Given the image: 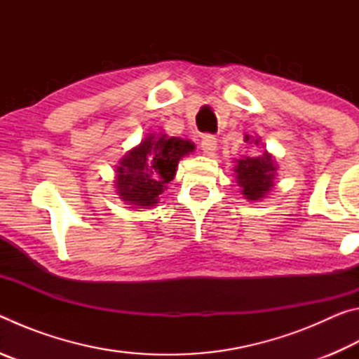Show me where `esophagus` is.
Masks as SVG:
<instances>
[{"mask_svg": "<svg viewBox=\"0 0 359 359\" xmlns=\"http://www.w3.org/2000/svg\"><path fill=\"white\" fill-rule=\"evenodd\" d=\"M201 149L205 155H214L217 150V137L214 135H204L201 137Z\"/></svg>", "mask_w": 359, "mask_h": 359, "instance_id": "obj_1", "label": "esophagus"}]
</instances>
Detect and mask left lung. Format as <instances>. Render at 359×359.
Here are the masks:
<instances>
[{"label":"left lung","instance_id":"obj_1","mask_svg":"<svg viewBox=\"0 0 359 359\" xmlns=\"http://www.w3.org/2000/svg\"><path fill=\"white\" fill-rule=\"evenodd\" d=\"M248 139L250 137L245 136V142H248ZM255 144H258V141H255ZM234 171L238 172L236 177L242 188V194H245L247 199L257 201L264 198V194L274 185L272 180H274L277 168L274 166V158L264 151L261 156L242 158L236 165Z\"/></svg>","mask_w":359,"mask_h":359}]
</instances>
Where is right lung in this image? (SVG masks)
I'll return each instance as SVG.
<instances>
[{
  "instance_id": "obj_1",
  "label": "right lung",
  "mask_w": 359,
  "mask_h": 359,
  "mask_svg": "<svg viewBox=\"0 0 359 359\" xmlns=\"http://www.w3.org/2000/svg\"><path fill=\"white\" fill-rule=\"evenodd\" d=\"M190 141L179 137L150 136L121 158L117 184L121 199L130 204L151 208L175 175L179 160L193 151Z\"/></svg>"
}]
</instances>
